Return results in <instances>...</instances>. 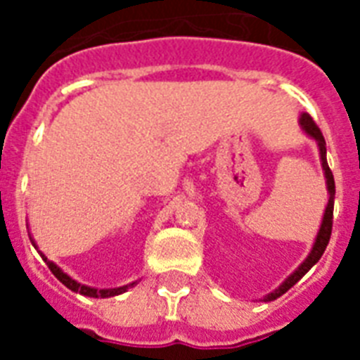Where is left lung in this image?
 <instances>
[{
	"label": "left lung",
	"mask_w": 360,
	"mask_h": 360,
	"mask_svg": "<svg viewBox=\"0 0 360 360\" xmlns=\"http://www.w3.org/2000/svg\"><path fill=\"white\" fill-rule=\"evenodd\" d=\"M299 124H301V129L304 130V134L310 136L312 140H316L319 149V158H321V168H323V175H325V183H327V192H329V202H327V207H325L323 219H321V226H319L318 236H316V240H314L312 250L307 256V259L299 265V267L293 271V273L288 276V278L282 282V284L276 288L274 291L267 293V295L263 297V302L274 301V299H278L280 295H284L285 291L290 290L291 285H295L299 280L304 276V274L310 271V269L319 262V257L323 256L325 248L329 245L330 239V231H333V207H335V177H333V172H330L329 164H327V146H325V138L321 134V130L316 127V123L312 121V117L308 114H301L299 117Z\"/></svg>",
	"instance_id": "obj_1"
}]
</instances>
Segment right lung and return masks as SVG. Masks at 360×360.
<instances>
[{
    "instance_id": "right-lung-1",
    "label": "right lung",
    "mask_w": 360,
    "mask_h": 360,
    "mask_svg": "<svg viewBox=\"0 0 360 360\" xmlns=\"http://www.w3.org/2000/svg\"><path fill=\"white\" fill-rule=\"evenodd\" d=\"M31 239V237H30ZM31 243H33V246L37 248L35 240L31 239ZM41 257L46 262L48 269L52 271L53 276L61 282V284H65L67 288H69L70 291H75V293H80V295H86V297H95V299H108V297H115V295H121V293H124V291L129 290V288H132V285H136L138 282H132V284L129 285H121V288H110V290H98V288H91V285H86V284H80V282H76L75 278H70L69 274L63 273L61 271V267H58L56 263L50 262L44 254L41 252Z\"/></svg>"
}]
</instances>
